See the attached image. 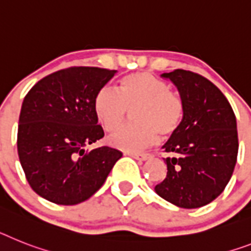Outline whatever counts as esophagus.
I'll return each instance as SVG.
<instances>
[{"label":"esophagus","mask_w":251,"mask_h":251,"mask_svg":"<svg viewBox=\"0 0 251 251\" xmlns=\"http://www.w3.org/2000/svg\"><path fill=\"white\" fill-rule=\"evenodd\" d=\"M130 155L135 159H139V161H145L149 158V154H147V153H130Z\"/></svg>","instance_id":"esophagus-1"}]
</instances>
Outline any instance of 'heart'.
Masks as SVG:
<instances>
[{"mask_svg": "<svg viewBox=\"0 0 251 251\" xmlns=\"http://www.w3.org/2000/svg\"><path fill=\"white\" fill-rule=\"evenodd\" d=\"M136 111L135 126L119 129L129 110ZM184 100L165 80L149 73L130 74L120 81L119 90L104 86L94 97V112L107 131L109 142L124 151H136L157 140L172 135L184 119Z\"/></svg>", "mask_w": 251, "mask_h": 251, "instance_id": "1", "label": "heart"}]
</instances>
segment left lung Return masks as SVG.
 Masks as SVG:
<instances>
[{"mask_svg":"<svg viewBox=\"0 0 251 251\" xmlns=\"http://www.w3.org/2000/svg\"><path fill=\"white\" fill-rule=\"evenodd\" d=\"M177 86L184 119L163 145L168 157L165 180L155 193L180 208H199L225 190L237 161L236 117L227 98L212 81L193 71L163 74Z\"/></svg>","mask_w":251,"mask_h":251,"instance_id":"8db88e82","label":"left lung"}]
</instances>
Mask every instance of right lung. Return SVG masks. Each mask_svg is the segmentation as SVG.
I'll return each mask as SVG.
<instances>
[{
  "mask_svg": "<svg viewBox=\"0 0 251 251\" xmlns=\"http://www.w3.org/2000/svg\"><path fill=\"white\" fill-rule=\"evenodd\" d=\"M116 70L73 66L41 79L25 96L18 127V154L38 195L61 205L89 199L104 184L120 151L85 147L104 136L94 97Z\"/></svg>",
  "mask_w": 251,
  "mask_h": 251,
  "instance_id": "1",
  "label": "right lung"
}]
</instances>
